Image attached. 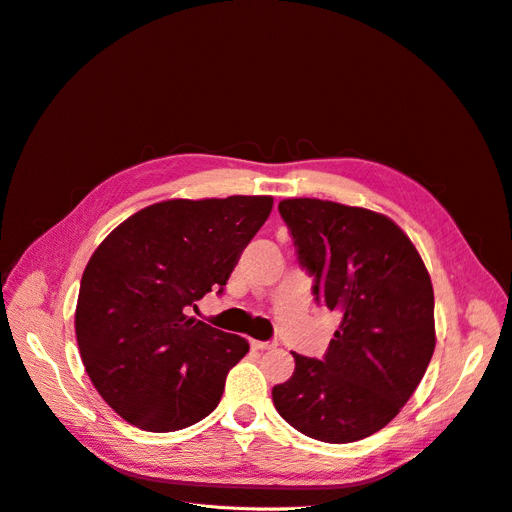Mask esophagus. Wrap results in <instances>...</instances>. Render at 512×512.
Segmentation results:
<instances>
[{
  "label": "esophagus",
  "mask_w": 512,
  "mask_h": 512,
  "mask_svg": "<svg viewBox=\"0 0 512 512\" xmlns=\"http://www.w3.org/2000/svg\"><path fill=\"white\" fill-rule=\"evenodd\" d=\"M250 345L256 351H268V349H275L277 347V343H268V341H252Z\"/></svg>",
  "instance_id": "obj_1"
}]
</instances>
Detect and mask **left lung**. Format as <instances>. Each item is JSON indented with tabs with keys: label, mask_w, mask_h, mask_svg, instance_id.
<instances>
[{
	"label": "left lung",
	"mask_w": 512,
	"mask_h": 512,
	"mask_svg": "<svg viewBox=\"0 0 512 512\" xmlns=\"http://www.w3.org/2000/svg\"><path fill=\"white\" fill-rule=\"evenodd\" d=\"M316 302L341 314L324 359L297 355L273 388L281 417L310 438L347 444L395 419L436 347L434 289L407 233L386 215L320 198L279 202Z\"/></svg>",
	"instance_id": "left-lung-1"
}]
</instances>
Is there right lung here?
<instances>
[{
	"instance_id": "1",
	"label": "right lung",
	"mask_w": 512,
	"mask_h": 512,
	"mask_svg": "<svg viewBox=\"0 0 512 512\" xmlns=\"http://www.w3.org/2000/svg\"><path fill=\"white\" fill-rule=\"evenodd\" d=\"M273 196L173 198L117 225L90 256L74 314L84 370L103 401L146 432L213 411L250 345L190 316L227 283Z\"/></svg>"
}]
</instances>
